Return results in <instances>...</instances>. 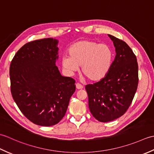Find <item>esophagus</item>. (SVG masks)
Returning <instances> with one entry per match:
<instances>
[{
	"label": "esophagus",
	"mask_w": 154,
	"mask_h": 154,
	"mask_svg": "<svg viewBox=\"0 0 154 154\" xmlns=\"http://www.w3.org/2000/svg\"><path fill=\"white\" fill-rule=\"evenodd\" d=\"M76 88L77 89H82L83 87L82 85H81L80 83H76Z\"/></svg>",
	"instance_id": "esophagus-1"
}]
</instances>
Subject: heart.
Returning a JSON list of instances; mask_svg holds the SVG:
<instances>
[{
  "label": "heart",
  "instance_id": "1",
  "mask_svg": "<svg viewBox=\"0 0 154 154\" xmlns=\"http://www.w3.org/2000/svg\"><path fill=\"white\" fill-rule=\"evenodd\" d=\"M69 55L62 58V66L72 74L81 66V72L88 79L97 81L109 73L113 60V51L109 45L93 40H81L69 49Z\"/></svg>",
  "mask_w": 154,
  "mask_h": 154
}]
</instances>
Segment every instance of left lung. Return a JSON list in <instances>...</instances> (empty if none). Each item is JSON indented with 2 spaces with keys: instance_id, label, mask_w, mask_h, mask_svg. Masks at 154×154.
Segmentation results:
<instances>
[{
  "instance_id": "1",
  "label": "left lung",
  "mask_w": 154,
  "mask_h": 154,
  "mask_svg": "<svg viewBox=\"0 0 154 154\" xmlns=\"http://www.w3.org/2000/svg\"><path fill=\"white\" fill-rule=\"evenodd\" d=\"M116 49L110 69L100 81L85 86L91 114L102 122L122 116L131 104L138 85L136 55L125 42L109 35Z\"/></svg>"
}]
</instances>
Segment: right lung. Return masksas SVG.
Instances as JSON below:
<instances>
[{
	"label": "right lung",
	"instance_id": "1",
	"mask_svg": "<svg viewBox=\"0 0 154 154\" xmlns=\"http://www.w3.org/2000/svg\"><path fill=\"white\" fill-rule=\"evenodd\" d=\"M58 42L44 38L28 42L10 65L11 91L20 110L37 125L57 124L75 91V81L61 76L55 60Z\"/></svg>",
	"mask_w": 154,
	"mask_h": 154
}]
</instances>
